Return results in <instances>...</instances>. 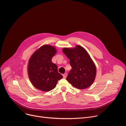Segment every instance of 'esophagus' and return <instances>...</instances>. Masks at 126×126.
<instances>
[{"instance_id": "34e87169", "label": "esophagus", "mask_w": 126, "mask_h": 126, "mask_svg": "<svg viewBox=\"0 0 126 126\" xmlns=\"http://www.w3.org/2000/svg\"><path fill=\"white\" fill-rule=\"evenodd\" d=\"M63 78H66V77H67V74L65 73V74H63Z\"/></svg>"}]
</instances>
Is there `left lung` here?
Wrapping results in <instances>:
<instances>
[{
    "instance_id": "left-lung-1",
    "label": "left lung",
    "mask_w": 126,
    "mask_h": 126,
    "mask_svg": "<svg viewBox=\"0 0 126 126\" xmlns=\"http://www.w3.org/2000/svg\"><path fill=\"white\" fill-rule=\"evenodd\" d=\"M63 53L69 59L72 69L66 80L76 88L85 89L95 80L96 67L89 54L80 45L74 48H63Z\"/></svg>"
}]
</instances>
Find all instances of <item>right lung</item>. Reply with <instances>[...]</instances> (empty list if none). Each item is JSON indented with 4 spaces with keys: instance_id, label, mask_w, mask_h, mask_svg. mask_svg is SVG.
Wrapping results in <instances>:
<instances>
[{
    "instance_id": "1",
    "label": "right lung",
    "mask_w": 126,
    "mask_h": 126,
    "mask_svg": "<svg viewBox=\"0 0 126 126\" xmlns=\"http://www.w3.org/2000/svg\"><path fill=\"white\" fill-rule=\"evenodd\" d=\"M57 52L56 48L49 45L39 48L31 56L28 65V74L31 83L37 89L48 92L56 87L63 76L51 59Z\"/></svg>"
}]
</instances>
